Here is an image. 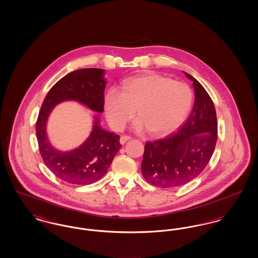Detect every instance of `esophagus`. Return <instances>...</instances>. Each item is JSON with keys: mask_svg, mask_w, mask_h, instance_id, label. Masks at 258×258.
<instances>
[{"mask_svg": "<svg viewBox=\"0 0 258 258\" xmlns=\"http://www.w3.org/2000/svg\"><path fill=\"white\" fill-rule=\"evenodd\" d=\"M131 139V137L130 136H126V135H123V136H121V138H120V143L123 145L126 141H128Z\"/></svg>", "mask_w": 258, "mask_h": 258, "instance_id": "obj_1", "label": "esophagus"}]
</instances>
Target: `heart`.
<instances>
[{
  "label": "heart",
  "mask_w": 258,
  "mask_h": 258,
  "mask_svg": "<svg viewBox=\"0 0 258 258\" xmlns=\"http://www.w3.org/2000/svg\"><path fill=\"white\" fill-rule=\"evenodd\" d=\"M192 102V92L183 82L160 74H142L111 88L104 97V112L111 126L122 130L134 116L136 132L170 134L184 122Z\"/></svg>",
  "instance_id": "obj_1"
}]
</instances>
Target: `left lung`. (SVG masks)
<instances>
[{
    "mask_svg": "<svg viewBox=\"0 0 258 258\" xmlns=\"http://www.w3.org/2000/svg\"><path fill=\"white\" fill-rule=\"evenodd\" d=\"M195 104L188 118L176 133L147 142L141 171L150 184L177 187L196 179L205 169L215 151L218 137L217 114L208 93L195 77Z\"/></svg>",
    "mask_w": 258,
    "mask_h": 258,
    "instance_id": "1",
    "label": "left lung"
}]
</instances>
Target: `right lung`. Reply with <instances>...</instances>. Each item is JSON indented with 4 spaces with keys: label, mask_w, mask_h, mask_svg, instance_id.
Segmentation results:
<instances>
[{
    "label": "right lung",
    "mask_w": 258,
    "mask_h": 258,
    "mask_svg": "<svg viewBox=\"0 0 258 258\" xmlns=\"http://www.w3.org/2000/svg\"><path fill=\"white\" fill-rule=\"evenodd\" d=\"M104 74L101 69H81L67 74L50 89L37 117L36 134L43 162L56 177L70 184L85 185L100 180L122 147L120 136L104 130L99 115L94 113L93 128L86 140L75 149L61 151L50 142L47 121L52 110L67 100L101 114L106 86Z\"/></svg>",
    "instance_id": "1"
}]
</instances>
